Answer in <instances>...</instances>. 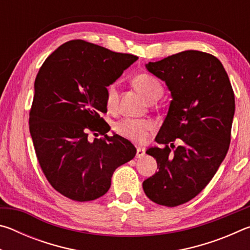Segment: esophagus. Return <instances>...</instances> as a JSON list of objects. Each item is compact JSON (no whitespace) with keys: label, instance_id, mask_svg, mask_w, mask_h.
<instances>
[{"label":"esophagus","instance_id":"obj_1","mask_svg":"<svg viewBox=\"0 0 250 250\" xmlns=\"http://www.w3.org/2000/svg\"><path fill=\"white\" fill-rule=\"evenodd\" d=\"M145 155H146V151L141 149V147H137V154H135V156H137L138 159H141Z\"/></svg>","mask_w":250,"mask_h":250}]
</instances>
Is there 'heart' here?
Masks as SVG:
<instances>
[{
	"label": "heart",
	"mask_w": 250,
	"mask_h": 250,
	"mask_svg": "<svg viewBox=\"0 0 250 250\" xmlns=\"http://www.w3.org/2000/svg\"><path fill=\"white\" fill-rule=\"evenodd\" d=\"M133 86L137 90L145 97L146 100L152 101L155 98H160L163 94L162 83L159 82L158 78L150 74H139L132 80ZM119 100V91L116 83L109 84L105 89V104L109 110H115ZM154 125L149 120H139V119H126L117 122L115 130L122 137H125L133 142L141 143L146 139L147 132L153 130Z\"/></svg>",
	"instance_id": "b5f03b06"
}]
</instances>
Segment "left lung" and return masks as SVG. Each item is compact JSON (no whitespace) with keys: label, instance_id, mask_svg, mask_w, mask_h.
Here are the masks:
<instances>
[{"label":"left lung","instance_id":"8db88e82","mask_svg":"<svg viewBox=\"0 0 250 250\" xmlns=\"http://www.w3.org/2000/svg\"><path fill=\"white\" fill-rule=\"evenodd\" d=\"M146 67L166 82L173 99L155 138L164 147L146 151L156 160L159 172L142 186L152 202L174 207L200 194L225 159L234 90L222 62L200 50H185ZM175 141L180 146H174Z\"/></svg>","mask_w":250,"mask_h":250}]
</instances>
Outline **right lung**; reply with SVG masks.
<instances>
[{"label":"right lung","instance_id":"1","mask_svg":"<svg viewBox=\"0 0 250 250\" xmlns=\"http://www.w3.org/2000/svg\"><path fill=\"white\" fill-rule=\"evenodd\" d=\"M138 57L115 53L83 40L62 44L46 58L36 76L29 110V132L49 184L77 202L104 195L118 167L137 150L101 117L107 112L105 89ZM104 134L89 141V133Z\"/></svg>","mask_w":250,"mask_h":250}]
</instances>
